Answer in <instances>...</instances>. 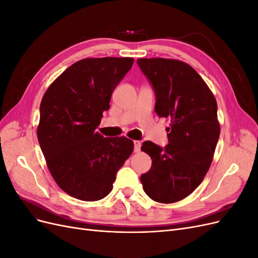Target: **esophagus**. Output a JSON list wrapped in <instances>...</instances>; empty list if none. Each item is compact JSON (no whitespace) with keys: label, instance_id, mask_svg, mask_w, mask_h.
<instances>
[{"label":"esophagus","instance_id":"1","mask_svg":"<svg viewBox=\"0 0 258 258\" xmlns=\"http://www.w3.org/2000/svg\"><path fill=\"white\" fill-rule=\"evenodd\" d=\"M134 144H135V152L136 153L140 152V150H141V142H140V141H134Z\"/></svg>","mask_w":258,"mask_h":258}]
</instances>
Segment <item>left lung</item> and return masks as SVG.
Masks as SVG:
<instances>
[{
  "instance_id": "1",
  "label": "left lung",
  "mask_w": 258,
  "mask_h": 258,
  "mask_svg": "<svg viewBox=\"0 0 258 258\" xmlns=\"http://www.w3.org/2000/svg\"><path fill=\"white\" fill-rule=\"evenodd\" d=\"M137 63L155 92V112L170 120L168 145L145 141L141 150L152 167L141 175L145 194L161 204L190 195L202 182L220 138L216 100L205 81L185 62L138 59Z\"/></svg>"
}]
</instances>
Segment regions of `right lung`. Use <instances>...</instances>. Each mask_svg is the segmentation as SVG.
<instances>
[{
    "mask_svg": "<svg viewBox=\"0 0 258 258\" xmlns=\"http://www.w3.org/2000/svg\"><path fill=\"white\" fill-rule=\"evenodd\" d=\"M134 64L132 58L75 62L45 92L37 139L54 181L70 196L97 201L111 192L116 173L134 151L126 137L97 132L111 96Z\"/></svg>",
    "mask_w": 258,
    "mask_h": 258,
    "instance_id": "obj_1",
    "label": "right lung"
}]
</instances>
